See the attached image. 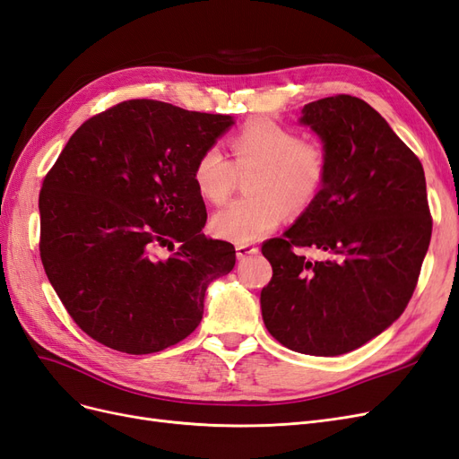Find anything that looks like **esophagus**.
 <instances>
[{
    "label": "esophagus",
    "instance_id": "34e87169",
    "mask_svg": "<svg viewBox=\"0 0 459 459\" xmlns=\"http://www.w3.org/2000/svg\"><path fill=\"white\" fill-rule=\"evenodd\" d=\"M257 251H259V247H255V246L236 244V257H238V259H246V257H249V255L257 254Z\"/></svg>",
    "mask_w": 459,
    "mask_h": 459
}]
</instances>
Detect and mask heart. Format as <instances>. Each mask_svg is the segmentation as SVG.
<instances>
[{"mask_svg": "<svg viewBox=\"0 0 459 459\" xmlns=\"http://www.w3.org/2000/svg\"><path fill=\"white\" fill-rule=\"evenodd\" d=\"M232 161L215 146L205 149L192 168V181L204 200L225 204L247 181L249 198L217 212L212 230L236 244H249L274 230L284 212L301 215L318 198L328 173V154L316 139L273 120H251L230 137Z\"/></svg>", "mask_w": 459, "mask_h": 459, "instance_id": "b5f03b06", "label": "heart"}]
</instances>
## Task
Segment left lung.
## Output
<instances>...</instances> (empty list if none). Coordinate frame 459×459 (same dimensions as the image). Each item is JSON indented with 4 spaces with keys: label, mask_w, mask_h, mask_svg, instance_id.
I'll return each mask as SVG.
<instances>
[{
    "label": "left lung",
    "mask_w": 459,
    "mask_h": 459,
    "mask_svg": "<svg viewBox=\"0 0 459 459\" xmlns=\"http://www.w3.org/2000/svg\"><path fill=\"white\" fill-rule=\"evenodd\" d=\"M328 154L315 204L261 251L273 264L261 290L269 333L284 347L337 357L404 313L431 242L421 161L381 114L351 95L308 102L299 120ZM299 248H318L322 260Z\"/></svg>",
    "instance_id": "1"
}]
</instances>
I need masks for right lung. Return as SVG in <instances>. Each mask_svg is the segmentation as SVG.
Masks as SVG:
<instances>
[{
  "instance_id": "add662e5",
  "label": "right lung",
  "mask_w": 459,
  "mask_h": 459,
  "mask_svg": "<svg viewBox=\"0 0 459 459\" xmlns=\"http://www.w3.org/2000/svg\"><path fill=\"white\" fill-rule=\"evenodd\" d=\"M232 124L161 100H124L83 122L46 175L43 269L95 342L151 354L198 328L205 288L232 271L236 251L204 236L208 213L192 168ZM161 247L176 249L161 260Z\"/></svg>"
}]
</instances>
